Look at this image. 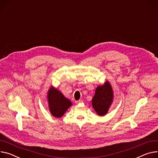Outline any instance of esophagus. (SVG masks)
Masks as SVG:
<instances>
[{"label": "esophagus", "instance_id": "obj_1", "mask_svg": "<svg viewBox=\"0 0 158 158\" xmlns=\"http://www.w3.org/2000/svg\"><path fill=\"white\" fill-rule=\"evenodd\" d=\"M82 102L81 100H78V101H75V103H76V104H78V103H80V102Z\"/></svg>", "mask_w": 158, "mask_h": 158}]
</instances>
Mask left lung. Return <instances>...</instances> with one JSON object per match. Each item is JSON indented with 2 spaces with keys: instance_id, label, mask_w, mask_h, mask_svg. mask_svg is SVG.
Wrapping results in <instances>:
<instances>
[{
  "instance_id": "obj_1",
  "label": "left lung",
  "mask_w": 158,
  "mask_h": 158,
  "mask_svg": "<svg viewBox=\"0 0 158 158\" xmlns=\"http://www.w3.org/2000/svg\"><path fill=\"white\" fill-rule=\"evenodd\" d=\"M113 99V92L111 85L106 81L102 86H99L92 100L95 111L99 115H105L110 107Z\"/></svg>"
}]
</instances>
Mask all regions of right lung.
Wrapping results in <instances>:
<instances>
[{"label":"right lung","mask_w":158,"mask_h":158,"mask_svg":"<svg viewBox=\"0 0 158 158\" xmlns=\"http://www.w3.org/2000/svg\"><path fill=\"white\" fill-rule=\"evenodd\" d=\"M48 101L51 114L56 118L61 117L72 105L71 101L64 98L61 92L53 87L48 90Z\"/></svg>","instance_id":"1"}]
</instances>
